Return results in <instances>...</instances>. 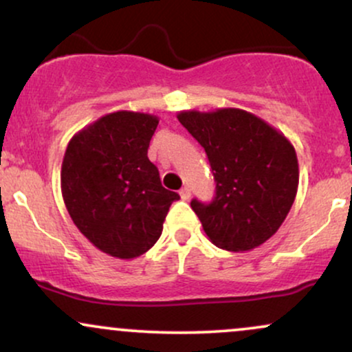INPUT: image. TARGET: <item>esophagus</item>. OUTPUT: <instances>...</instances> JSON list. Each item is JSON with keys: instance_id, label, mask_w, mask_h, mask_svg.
<instances>
[{"instance_id": "obj_1", "label": "esophagus", "mask_w": 352, "mask_h": 352, "mask_svg": "<svg viewBox=\"0 0 352 352\" xmlns=\"http://www.w3.org/2000/svg\"><path fill=\"white\" fill-rule=\"evenodd\" d=\"M190 195H192V192H190V188L188 187H184L180 190V197H182V200H188L190 199Z\"/></svg>"}]
</instances>
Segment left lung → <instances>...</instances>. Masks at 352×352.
Listing matches in <instances>:
<instances>
[{
    "label": "left lung",
    "mask_w": 352,
    "mask_h": 352,
    "mask_svg": "<svg viewBox=\"0 0 352 352\" xmlns=\"http://www.w3.org/2000/svg\"><path fill=\"white\" fill-rule=\"evenodd\" d=\"M177 119L205 148L217 184L213 201L190 204L210 241L228 252L265 243L281 227L298 192L293 144L241 109L182 111Z\"/></svg>",
    "instance_id": "8db88e82"
}]
</instances>
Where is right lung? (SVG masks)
Returning <instances> with one entry per match:
<instances>
[{
    "label": "right lung",
    "mask_w": 352,
    "mask_h": 352,
    "mask_svg": "<svg viewBox=\"0 0 352 352\" xmlns=\"http://www.w3.org/2000/svg\"><path fill=\"white\" fill-rule=\"evenodd\" d=\"M159 117L117 111L67 144L60 190L79 232L100 252L132 260L151 250L179 193L164 188L147 157Z\"/></svg>",
    "instance_id": "obj_1"
}]
</instances>
